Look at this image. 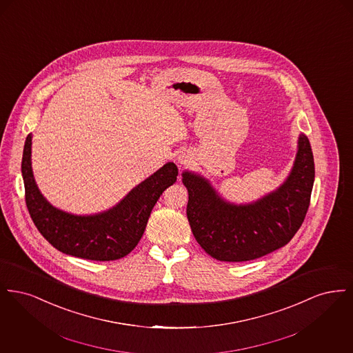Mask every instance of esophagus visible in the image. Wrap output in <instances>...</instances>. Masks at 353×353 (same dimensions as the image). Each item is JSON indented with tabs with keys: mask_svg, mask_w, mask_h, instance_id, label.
I'll return each instance as SVG.
<instances>
[{
	"mask_svg": "<svg viewBox=\"0 0 353 353\" xmlns=\"http://www.w3.org/2000/svg\"><path fill=\"white\" fill-rule=\"evenodd\" d=\"M177 161H179L180 165H185L186 161H188V160H186V156H179V160H177Z\"/></svg>",
	"mask_w": 353,
	"mask_h": 353,
	"instance_id": "obj_1",
	"label": "esophagus"
}]
</instances>
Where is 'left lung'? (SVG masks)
<instances>
[{"instance_id": "8db88e82", "label": "left lung", "mask_w": 353, "mask_h": 353, "mask_svg": "<svg viewBox=\"0 0 353 353\" xmlns=\"http://www.w3.org/2000/svg\"><path fill=\"white\" fill-rule=\"evenodd\" d=\"M315 179L310 140L301 134L285 183L265 197L235 205L223 200L200 174L183 173L189 200L186 216L196 241L222 262L261 258L287 245L302 226Z\"/></svg>"}]
</instances>
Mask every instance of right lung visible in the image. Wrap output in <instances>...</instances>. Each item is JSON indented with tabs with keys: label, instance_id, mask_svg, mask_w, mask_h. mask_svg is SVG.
<instances>
[{
	"label": "right lung",
	"instance_id": "1",
	"mask_svg": "<svg viewBox=\"0 0 353 353\" xmlns=\"http://www.w3.org/2000/svg\"><path fill=\"white\" fill-rule=\"evenodd\" d=\"M26 206L39 233L57 250L90 261H115L134 250L144 234L154 203L174 184L179 169L168 163L154 172L110 210L92 216H75L48 201L34 180L32 134L22 154Z\"/></svg>",
	"mask_w": 353,
	"mask_h": 353
}]
</instances>
